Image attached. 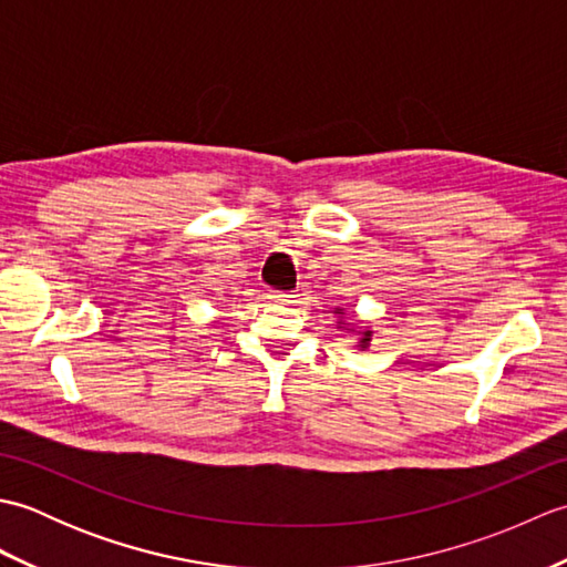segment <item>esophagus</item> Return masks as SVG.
I'll return each mask as SVG.
<instances>
[{"label": "esophagus", "instance_id": "1", "mask_svg": "<svg viewBox=\"0 0 567 567\" xmlns=\"http://www.w3.org/2000/svg\"><path fill=\"white\" fill-rule=\"evenodd\" d=\"M297 295H290V292H272L270 299L275 305H292Z\"/></svg>", "mask_w": 567, "mask_h": 567}]
</instances>
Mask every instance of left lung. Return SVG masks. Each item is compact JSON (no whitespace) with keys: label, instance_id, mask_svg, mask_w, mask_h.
<instances>
[{"label":"left lung","instance_id":"left-lung-1","mask_svg":"<svg viewBox=\"0 0 567 567\" xmlns=\"http://www.w3.org/2000/svg\"><path fill=\"white\" fill-rule=\"evenodd\" d=\"M333 315H339L341 319H339V323H336V327H339V329H346V323H343V315H346V311L343 309H336L333 311ZM346 331H355L358 333V348H360V351H365V348L370 346V341H372V329H358V327H348Z\"/></svg>","mask_w":567,"mask_h":567}]
</instances>
